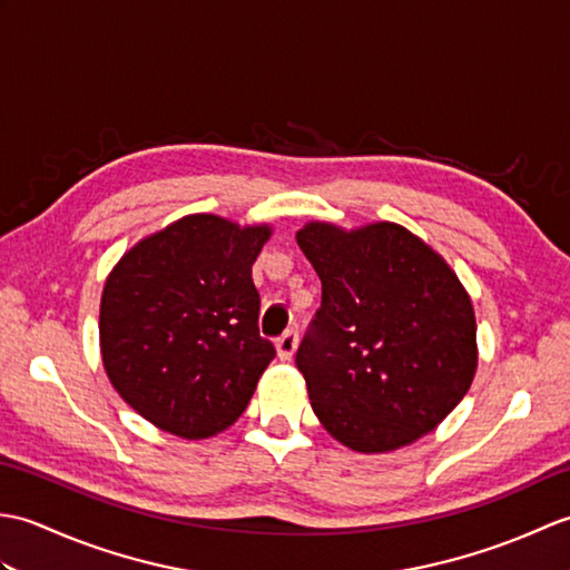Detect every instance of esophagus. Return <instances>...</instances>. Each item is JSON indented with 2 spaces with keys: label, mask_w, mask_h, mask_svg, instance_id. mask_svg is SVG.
<instances>
[{
  "label": "esophagus",
  "mask_w": 570,
  "mask_h": 570,
  "mask_svg": "<svg viewBox=\"0 0 570 570\" xmlns=\"http://www.w3.org/2000/svg\"><path fill=\"white\" fill-rule=\"evenodd\" d=\"M296 345H298V333L296 331H286L282 337L276 341V353L282 360H292L296 353Z\"/></svg>",
  "instance_id": "1"
}]
</instances>
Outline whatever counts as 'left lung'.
<instances>
[{
	"label": "left lung",
	"mask_w": 570,
	"mask_h": 570,
	"mask_svg": "<svg viewBox=\"0 0 570 570\" xmlns=\"http://www.w3.org/2000/svg\"><path fill=\"white\" fill-rule=\"evenodd\" d=\"M296 242L321 278L296 367L325 431L360 453L433 431L478 367L475 313L451 266L394 223H311Z\"/></svg>",
	"instance_id": "8db88e82"
}]
</instances>
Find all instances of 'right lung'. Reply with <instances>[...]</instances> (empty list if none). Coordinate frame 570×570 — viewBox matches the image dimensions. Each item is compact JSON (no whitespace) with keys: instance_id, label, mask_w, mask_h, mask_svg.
<instances>
[{"instance_id":"1","label":"right lung","mask_w":570,"mask_h":570,"mask_svg":"<svg viewBox=\"0 0 570 570\" xmlns=\"http://www.w3.org/2000/svg\"><path fill=\"white\" fill-rule=\"evenodd\" d=\"M269 227L188 215L131 247L100 304L102 362L125 402L180 439L242 416L276 357L259 335L252 264Z\"/></svg>"}]
</instances>
